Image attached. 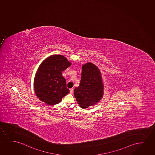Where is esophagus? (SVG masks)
<instances>
[{
  "instance_id": "1",
  "label": "esophagus",
  "mask_w": 155,
  "mask_h": 155,
  "mask_svg": "<svg viewBox=\"0 0 155 155\" xmlns=\"http://www.w3.org/2000/svg\"><path fill=\"white\" fill-rule=\"evenodd\" d=\"M70 91L71 94H72L73 92V88H71L70 90Z\"/></svg>"
}]
</instances>
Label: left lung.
<instances>
[{"label":"left lung","mask_w":155,"mask_h":155,"mask_svg":"<svg viewBox=\"0 0 155 155\" xmlns=\"http://www.w3.org/2000/svg\"><path fill=\"white\" fill-rule=\"evenodd\" d=\"M80 85L75 87L74 95L79 106L86 108L94 105L101 100L104 94V85L101 73L92 63L82 67Z\"/></svg>","instance_id":"left-lung-1"}]
</instances>
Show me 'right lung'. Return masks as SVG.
I'll list each match as a JSON object with an SVG mask.
<instances>
[{"label": "right lung", "instance_id": "1", "mask_svg": "<svg viewBox=\"0 0 155 155\" xmlns=\"http://www.w3.org/2000/svg\"><path fill=\"white\" fill-rule=\"evenodd\" d=\"M71 63L62 55H52L40 65L34 79V90L39 100L50 105L58 104L70 92L62 72Z\"/></svg>", "mask_w": 155, "mask_h": 155}]
</instances>
